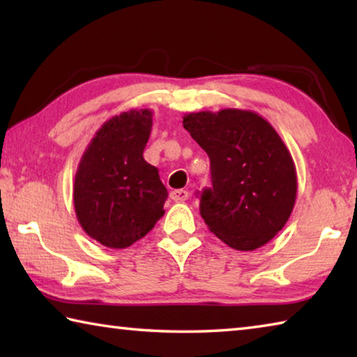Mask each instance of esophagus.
Returning <instances> with one entry per match:
<instances>
[{
  "mask_svg": "<svg viewBox=\"0 0 357 357\" xmlns=\"http://www.w3.org/2000/svg\"><path fill=\"white\" fill-rule=\"evenodd\" d=\"M170 197L174 202H185V200H189V192L184 189H178V190H173L170 193Z\"/></svg>",
  "mask_w": 357,
  "mask_h": 357,
  "instance_id": "34e87169",
  "label": "esophagus"
}]
</instances>
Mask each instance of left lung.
Instances as JSON below:
<instances>
[{
  "instance_id": "1",
  "label": "left lung",
  "mask_w": 357,
  "mask_h": 357,
  "mask_svg": "<svg viewBox=\"0 0 357 357\" xmlns=\"http://www.w3.org/2000/svg\"><path fill=\"white\" fill-rule=\"evenodd\" d=\"M183 126L211 160L213 187L200 198L211 233L243 252L268 244L285 227L298 192L280 135L258 113L239 108L187 113Z\"/></svg>"
}]
</instances>
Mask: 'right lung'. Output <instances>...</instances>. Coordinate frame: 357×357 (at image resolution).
Listing matches in <instances>:
<instances>
[{"label":"right lung","mask_w":357,"mask_h":357,"mask_svg":"<svg viewBox=\"0 0 357 357\" xmlns=\"http://www.w3.org/2000/svg\"><path fill=\"white\" fill-rule=\"evenodd\" d=\"M153 112L110 118L84 149L74 181V208L84 233L110 249H126L154 228L168 197L159 170L143 159Z\"/></svg>","instance_id":"right-lung-1"}]
</instances>
